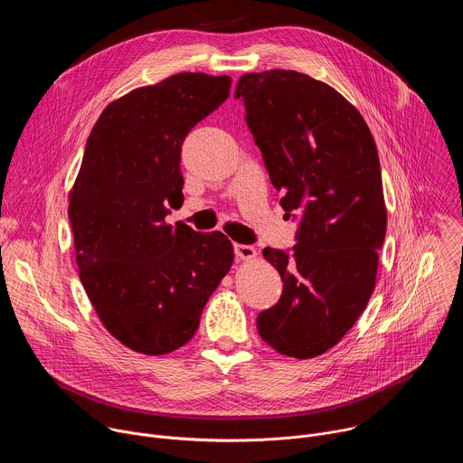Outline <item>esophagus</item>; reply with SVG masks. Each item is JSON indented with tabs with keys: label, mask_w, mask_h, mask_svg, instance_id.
Returning a JSON list of instances; mask_svg holds the SVG:
<instances>
[{
	"label": "esophagus",
	"mask_w": 463,
	"mask_h": 463,
	"mask_svg": "<svg viewBox=\"0 0 463 463\" xmlns=\"http://www.w3.org/2000/svg\"><path fill=\"white\" fill-rule=\"evenodd\" d=\"M234 252L240 260H252L256 256V249L252 245H243V243H234Z\"/></svg>",
	"instance_id": "esophagus-1"
}]
</instances>
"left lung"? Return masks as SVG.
<instances>
[{
	"label": "left lung",
	"instance_id": "obj_1",
	"mask_svg": "<svg viewBox=\"0 0 463 463\" xmlns=\"http://www.w3.org/2000/svg\"><path fill=\"white\" fill-rule=\"evenodd\" d=\"M286 214H300L291 250L263 249L284 282L256 318L288 357L334 348L375 288L386 207L379 156L361 113L332 86L298 71L243 75L234 91Z\"/></svg>",
	"mask_w": 463,
	"mask_h": 463
}]
</instances>
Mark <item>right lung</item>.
I'll list each match as a JSON object with an SVG mask.
<instances>
[{
	"label": "right lung",
	"instance_id": "obj_1",
	"mask_svg": "<svg viewBox=\"0 0 463 463\" xmlns=\"http://www.w3.org/2000/svg\"><path fill=\"white\" fill-rule=\"evenodd\" d=\"M231 82L179 73L134 90L106 106L88 137L68 209L79 275L104 327L134 352L186 345L232 266L220 231L165 222L183 205V141Z\"/></svg>",
	"mask_w": 463,
	"mask_h": 463
}]
</instances>
